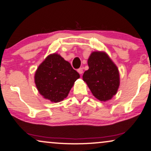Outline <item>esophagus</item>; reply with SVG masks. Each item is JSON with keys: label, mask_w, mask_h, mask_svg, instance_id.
I'll return each instance as SVG.
<instances>
[{"label": "esophagus", "mask_w": 151, "mask_h": 151, "mask_svg": "<svg viewBox=\"0 0 151 151\" xmlns=\"http://www.w3.org/2000/svg\"><path fill=\"white\" fill-rule=\"evenodd\" d=\"M77 72H79V73L80 74H83V68H79V69L77 70Z\"/></svg>", "instance_id": "obj_1"}]
</instances>
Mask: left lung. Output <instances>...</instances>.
I'll return each instance as SVG.
<instances>
[{
    "label": "left lung",
    "mask_w": 151,
    "mask_h": 151,
    "mask_svg": "<svg viewBox=\"0 0 151 151\" xmlns=\"http://www.w3.org/2000/svg\"><path fill=\"white\" fill-rule=\"evenodd\" d=\"M89 69L83 80L94 97L101 101L110 100L115 95L120 84L119 72L106 52L94 51L88 59Z\"/></svg>",
    "instance_id": "left-lung-1"
}]
</instances>
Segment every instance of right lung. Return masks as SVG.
I'll use <instances>...</instances> for the list:
<instances>
[{"label":"right lung","instance_id":"add662e5","mask_svg":"<svg viewBox=\"0 0 151 151\" xmlns=\"http://www.w3.org/2000/svg\"><path fill=\"white\" fill-rule=\"evenodd\" d=\"M80 77L69 62L57 53L45 58L36 70L35 82L43 98L57 103L66 98Z\"/></svg>","mask_w":151,"mask_h":151}]
</instances>
